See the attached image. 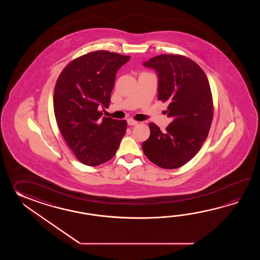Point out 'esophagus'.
I'll list each match as a JSON object with an SVG mask.
<instances>
[{"mask_svg":"<svg viewBox=\"0 0 260 260\" xmlns=\"http://www.w3.org/2000/svg\"><path fill=\"white\" fill-rule=\"evenodd\" d=\"M127 123L128 125H136V124H138V122L135 121V120H133V119H128Z\"/></svg>","mask_w":260,"mask_h":260,"instance_id":"34e87169","label":"esophagus"}]
</instances>
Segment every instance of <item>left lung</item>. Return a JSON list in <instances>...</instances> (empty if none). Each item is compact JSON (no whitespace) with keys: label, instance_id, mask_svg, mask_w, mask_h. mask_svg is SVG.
I'll list each match as a JSON object with an SVG mask.
<instances>
[{"label":"left lung","instance_id":"left-lung-1","mask_svg":"<svg viewBox=\"0 0 260 260\" xmlns=\"http://www.w3.org/2000/svg\"><path fill=\"white\" fill-rule=\"evenodd\" d=\"M144 66L158 73V100L169 104L172 122L164 132L150 122L142 149L156 166L176 169L191 160L207 138L214 116L210 84L202 68L185 55H156Z\"/></svg>","mask_w":260,"mask_h":260}]
</instances>
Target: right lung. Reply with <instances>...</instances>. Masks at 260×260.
Masks as SVG:
<instances>
[{"label":"right lung","mask_w":260,"mask_h":260,"mask_svg":"<svg viewBox=\"0 0 260 260\" xmlns=\"http://www.w3.org/2000/svg\"><path fill=\"white\" fill-rule=\"evenodd\" d=\"M130 59L106 50L73 59L61 72L54 90V112L62 137L78 160L96 166L116 153L127 122L102 117L117 71Z\"/></svg>","instance_id":"right-lung-1"}]
</instances>
